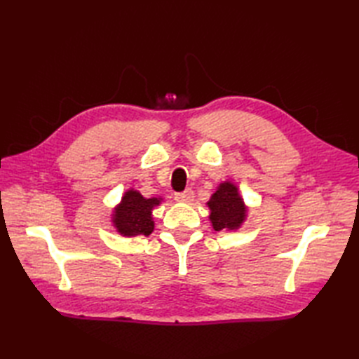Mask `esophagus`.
<instances>
[{"label": "esophagus", "instance_id": "34e87169", "mask_svg": "<svg viewBox=\"0 0 359 359\" xmlns=\"http://www.w3.org/2000/svg\"><path fill=\"white\" fill-rule=\"evenodd\" d=\"M193 198H194V193H193L191 189H187L186 191L175 194V201L182 202V203H190L193 201Z\"/></svg>", "mask_w": 359, "mask_h": 359}]
</instances>
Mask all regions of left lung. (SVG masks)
<instances>
[{"instance_id":"obj_1","label":"left lung","mask_w":359,"mask_h":359,"mask_svg":"<svg viewBox=\"0 0 359 359\" xmlns=\"http://www.w3.org/2000/svg\"><path fill=\"white\" fill-rule=\"evenodd\" d=\"M206 205L210 208V222L214 231L240 229L248 214L240 190L231 181L220 182Z\"/></svg>"}]
</instances>
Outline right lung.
I'll use <instances>...</instances> for the list:
<instances>
[{"mask_svg":"<svg viewBox=\"0 0 359 359\" xmlns=\"http://www.w3.org/2000/svg\"><path fill=\"white\" fill-rule=\"evenodd\" d=\"M161 201V198L147 199L135 189L127 190L111 217L116 232L123 236L151 235L154 231L153 210Z\"/></svg>","mask_w":359,"mask_h":359,"instance_id":"right-lung-1","label":"right lung"}]
</instances>
